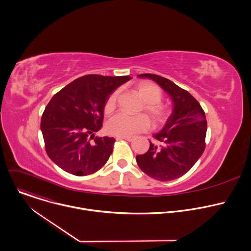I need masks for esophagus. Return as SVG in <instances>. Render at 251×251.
Instances as JSON below:
<instances>
[{
  "label": "esophagus",
  "instance_id": "1",
  "mask_svg": "<svg viewBox=\"0 0 251 251\" xmlns=\"http://www.w3.org/2000/svg\"><path fill=\"white\" fill-rule=\"evenodd\" d=\"M122 139L127 140L129 142H132L134 140V138L130 137V136H116V140H122Z\"/></svg>",
  "mask_w": 251,
  "mask_h": 251
}]
</instances>
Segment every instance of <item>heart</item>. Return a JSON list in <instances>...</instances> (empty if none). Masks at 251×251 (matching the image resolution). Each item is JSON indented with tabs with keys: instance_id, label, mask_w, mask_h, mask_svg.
I'll list each match as a JSON object with an SVG mask.
<instances>
[{
	"instance_id": "b5f03b06",
	"label": "heart",
	"mask_w": 251,
	"mask_h": 251,
	"mask_svg": "<svg viewBox=\"0 0 251 251\" xmlns=\"http://www.w3.org/2000/svg\"><path fill=\"white\" fill-rule=\"evenodd\" d=\"M138 91L143 101L145 102L144 109L150 116L155 126L165 124L169 118L170 111L166 106L161 104L162 92L160 88L153 83H142L138 86ZM118 92H113L107 99L104 111L106 114L111 113L116 107ZM150 121L147 116L128 115L126 113H118L107 123V130L115 136H133L148 130Z\"/></svg>"
}]
</instances>
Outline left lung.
<instances>
[{"mask_svg": "<svg viewBox=\"0 0 251 251\" xmlns=\"http://www.w3.org/2000/svg\"><path fill=\"white\" fill-rule=\"evenodd\" d=\"M157 82L171 97L173 112L164 128L150 141L149 150L137 155L139 168L149 176L169 182L188 173L202 155L205 148L206 119L197 99L173 81L157 75H139Z\"/></svg>", "mask_w": 251, "mask_h": 251, "instance_id": "left-lung-1", "label": "left lung"}]
</instances>
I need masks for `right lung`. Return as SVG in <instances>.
I'll use <instances>...</instances> for the list:
<instances>
[{"instance_id":"add662e5","label":"right lung","mask_w":251,"mask_h":251,"mask_svg":"<svg viewBox=\"0 0 251 251\" xmlns=\"http://www.w3.org/2000/svg\"><path fill=\"white\" fill-rule=\"evenodd\" d=\"M130 79L127 75H88L52 96L43 113L41 129L47 154L54 164L75 176L93 174L106 164L115 139L94 137V133L102 127L109 95Z\"/></svg>"}]
</instances>
